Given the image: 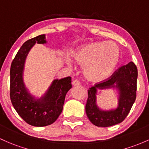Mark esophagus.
I'll list each match as a JSON object with an SVG mask.
<instances>
[{
    "label": "esophagus",
    "instance_id": "obj_1",
    "mask_svg": "<svg viewBox=\"0 0 149 149\" xmlns=\"http://www.w3.org/2000/svg\"><path fill=\"white\" fill-rule=\"evenodd\" d=\"M72 85L73 86H79L80 85V81H79V80H77V79H75V80H74L72 81Z\"/></svg>",
    "mask_w": 149,
    "mask_h": 149
}]
</instances>
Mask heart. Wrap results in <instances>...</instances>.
<instances>
[{
	"label": "heart",
	"mask_w": 149,
	"mask_h": 149,
	"mask_svg": "<svg viewBox=\"0 0 149 149\" xmlns=\"http://www.w3.org/2000/svg\"><path fill=\"white\" fill-rule=\"evenodd\" d=\"M119 46L111 41L88 43L73 52V58L83 65V72L88 79L100 81L109 77L120 59ZM71 65L70 60L67 61Z\"/></svg>",
	"instance_id": "heart-1"
}]
</instances>
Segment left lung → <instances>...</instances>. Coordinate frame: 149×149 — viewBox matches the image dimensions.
Wrapping results in <instances>:
<instances>
[{"label":"left lung","instance_id":"left-lung-1","mask_svg":"<svg viewBox=\"0 0 149 149\" xmlns=\"http://www.w3.org/2000/svg\"><path fill=\"white\" fill-rule=\"evenodd\" d=\"M138 70L133 62L124 65L109 78L97 83L88 90L85 111L89 121L97 126L108 127L122 122L134 104L136 97ZM116 88L119 91L118 107L115 110L104 111L96 104L97 89Z\"/></svg>","mask_w":149,"mask_h":149}]
</instances>
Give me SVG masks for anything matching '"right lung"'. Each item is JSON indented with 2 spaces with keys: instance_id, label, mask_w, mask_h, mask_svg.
Listing matches in <instances>:
<instances>
[{
  "instance_id": "right-lung-1",
  "label": "right lung",
  "mask_w": 149,
  "mask_h": 149,
  "mask_svg": "<svg viewBox=\"0 0 149 149\" xmlns=\"http://www.w3.org/2000/svg\"><path fill=\"white\" fill-rule=\"evenodd\" d=\"M47 42L45 35L28 40L21 46L10 67V97L12 104L20 117L28 124L45 126L54 123L61 113L66 94L72 88L71 77L55 79L45 94L36 99L23 81L25 59L35 44Z\"/></svg>"
}]
</instances>
